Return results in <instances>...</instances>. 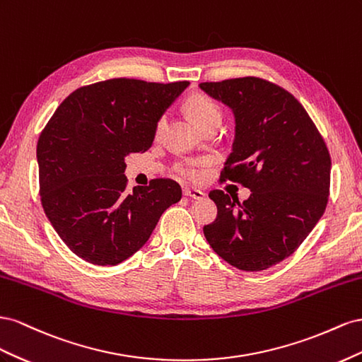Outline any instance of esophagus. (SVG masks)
I'll return each mask as SVG.
<instances>
[{
  "mask_svg": "<svg viewBox=\"0 0 362 362\" xmlns=\"http://www.w3.org/2000/svg\"><path fill=\"white\" fill-rule=\"evenodd\" d=\"M183 195H187V197L194 199V200H200L204 197V194L200 189H194V188H185Z\"/></svg>",
  "mask_w": 362,
  "mask_h": 362,
  "instance_id": "obj_1",
  "label": "esophagus"
}]
</instances>
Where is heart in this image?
Returning a JSON list of instances; mask_svg holds the SVG:
<instances>
[{"instance_id": "heart-1", "label": "heart", "mask_w": 362, "mask_h": 362, "mask_svg": "<svg viewBox=\"0 0 362 362\" xmlns=\"http://www.w3.org/2000/svg\"><path fill=\"white\" fill-rule=\"evenodd\" d=\"M187 109L189 112V115L192 121L197 124V126L202 129L206 124L215 121V119H221V112L220 107L215 105V103L203 94H194L187 100ZM165 124H167V119L165 117L159 118L156 124V135H160L162 130L165 129ZM179 174L183 179L197 182L202 179L203 171L200 168L199 163H187L179 167Z\"/></svg>"}]
</instances>
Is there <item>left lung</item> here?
<instances>
[{
  "label": "left lung",
  "instance_id": "8db88e82",
  "mask_svg": "<svg viewBox=\"0 0 362 362\" xmlns=\"http://www.w3.org/2000/svg\"><path fill=\"white\" fill-rule=\"evenodd\" d=\"M199 86L235 117L221 182L252 191L243 203L211 191L218 214L203 227L204 236L238 270H267L291 256L322 218L330 185L327 147L305 107L281 86L257 77Z\"/></svg>",
  "mask_w": 362,
  "mask_h": 362
}]
</instances>
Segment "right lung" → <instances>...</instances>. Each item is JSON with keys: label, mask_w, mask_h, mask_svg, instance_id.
Masks as SVG:
<instances>
[{"label": "right lung", "mask_w": 362, "mask_h": 362, "mask_svg": "<svg viewBox=\"0 0 362 362\" xmlns=\"http://www.w3.org/2000/svg\"><path fill=\"white\" fill-rule=\"evenodd\" d=\"M189 81L112 78L69 94L37 141L39 192L51 226L94 265L126 261L160 215L182 199L179 183L154 179L126 192V156L147 151L156 124Z\"/></svg>", "instance_id": "add662e5"}]
</instances>
